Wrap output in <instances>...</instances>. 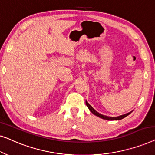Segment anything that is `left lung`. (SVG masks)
<instances>
[{
    "mask_svg": "<svg viewBox=\"0 0 155 155\" xmlns=\"http://www.w3.org/2000/svg\"><path fill=\"white\" fill-rule=\"evenodd\" d=\"M86 105L87 106V107L89 108V109H90V111L92 112L93 114H94V115H96L97 116H99V117H100L101 118H103V119H105V120H120V119H123V118L126 117L127 116H128L129 114H130L131 112L130 113H128L126 114H124V115H122V116H118V117H109V116H104L102 114H100L98 112H97L95 110L93 109V108L91 107V106L89 104L87 101H86Z\"/></svg>",
    "mask_w": 155,
    "mask_h": 155,
    "instance_id": "8db88e82",
    "label": "left lung"
}]
</instances>
